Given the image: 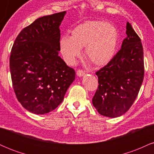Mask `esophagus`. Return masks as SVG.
Segmentation results:
<instances>
[{
	"instance_id": "obj_1",
	"label": "esophagus",
	"mask_w": 154,
	"mask_h": 154,
	"mask_svg": "<svg viewBox=\"0 0 154 154\" xmlns=\"http://www.w3.org/2000/svg\"><path fill=\"white\" fill-rule=\"evenodd\" d=\"M85 75V72L84 71H82V70L79 69V70H77V75L79 77H83V76H84Z\"/></svg>"
}]
</instances>
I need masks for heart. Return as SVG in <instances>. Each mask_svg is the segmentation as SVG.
Segmentation results:
<instances>
[{
	"label": "heart",
	"instance_id": "obj_1",
	"mask_svg": "<svg viewBox=\"0 0 154 154\" xmlns=\"http://www.w3.org/2000/svg\"><path fill=\"white\" fill-rule=\"evenodd\" d=\"M71 37L63 35L59 40V48L63 59L69 64L75 63L82 55L97 66L109 63L116 54L119 32L115 26L101 20H90L76 26Z\"/></svg>",
	"mask_w": 154,
	"mask_h": 154
}]
</instances>
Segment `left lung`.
Returning <instances> with one entry per match:
<instances>
[{
	"label": "left lung",
	"instance_id": "left-lung-1",
	"mask_svg": "<svg viewBox=\"0 0 154 154\" xmlns=\"http://www.w3.org/2000/svg\"><path fill=\"white\" fill-rule=\"evenodd\" d=\"M126 34L119 52L95 73L99 85L92 103L100 114L107 117H119L130 109L143 80V45L128 22Z\"/></svg>",
	"mask_w": 154,
	"mask_h": 154
}]
</instances>
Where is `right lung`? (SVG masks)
Instances as JSON below:
<instances>
[{
  "label": "right lung",
  "instance_id": "1",
  "mask_svg": "<svg viewBox=\"0 0 154 154\" xmlns=\"http://www.w3.org/2000/svg\"><path fill=\"white\" fill-rule=\"evenodd\" d=\"M66 11L37 19L16 38L10 71L16 96L35 114L54 110L63 101L75 72L59 56L60 28Z\"/></svg>",
  "mask_w": 154,
  "mask_h": 154
}]
</instances>
